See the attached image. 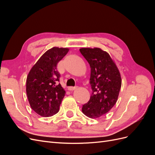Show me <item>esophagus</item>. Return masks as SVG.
<instances>
[{
  "mask_svg": "<svg viewBox=\"0 0 155 155\" xmlns=\"http://www.w3.org/2000/svg\"><path fill=\"white\" fill-rule=\"evenodd\" d=\"M77 88V87H68V91H74Z\"/></svg>",
  "mask_w": 155,
  "mask_h": 155,
  "instance_id": "1",
  "label": "esophagus"
}]
</instances>
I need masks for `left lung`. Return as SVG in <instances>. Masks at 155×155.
<instances>
[{"label":"left lung","instance_id":"8db88e82","mask_svg":"<svg viewBox=\"0 0 155 155\" xmlns=\"http://www.w3.org/2000/svg\"><path fill=\"white\" fill-rule=\"evenodd\" d=\"M81 54L91 67L92 93L82 107L88 118H97L107 113L118 100L121 79L118 67L107 51L99 48H82Z\"/></svg>","mask_w":155,"mask_h":155}]
</instances>
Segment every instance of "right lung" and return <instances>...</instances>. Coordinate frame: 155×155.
Here are the masks:
<instances>
[{"instance_id": "right-lung-1", "label": "right lung", "mask_w": 155, "mask_h": 155, "mask_svg": "<svg viewBox=\"0 0 155 155\" xmlns=\"http://www.w3.org/2000/svg\"><path fill=\"white\" fill-rule=\"evenodd\" d=\"M67 48L53 47L41 56L26 79V94L31 109L43 117L58 113L65 95L58 82L57 64L68 53Z\"/></svg>"}]
</instances>
